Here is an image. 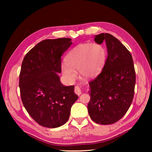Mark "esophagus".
<instances>
[{"label": "esophagus", "mask_w": 152, "mask_h": 152, "mask_svg": "<svg viewBox=\"0 0 152 152\" xmlns=\"http://www.w3.org/2000/svg\"><path fill=\"white\" fill-rule=\"evenodd\" d=\"M74 92H75V93L78 95V96H80L82 94V92H81V90L79 86H76L75 88H74Z\"/></svg>", "instance_id": "esophagus-1"}]
</instances>
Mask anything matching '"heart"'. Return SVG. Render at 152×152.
<instances>
[{
	"mask_svg": "<svg viewBox=\"0 0 152 152\" xmlns=\"http://www.w3.org/2000/svg\"><path fill=\"white\" fill-rule=\"evenodd\" d=\"M106 59L107 51L102 45L82 43L69 51L66 64L61 65V72L70 82L75 80L78 70L82 78H92L102 70Z\"/></svg>",
	"mask_w": 152,
	"mask_h": 152,
	"instance_id": "heart-1",
	"label": "heart"
}]
</instances>
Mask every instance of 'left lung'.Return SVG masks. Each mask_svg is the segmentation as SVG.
Returning a JSON list of instances; mask_svg holds the SVG:
<instances>
[{"mask_svg": "<svg viewBox=\"0 0 152 152\" xmlns=\"http://www.w3.org/2000/svg\"><path fill=\"white\" fill-rule=\"evenodd\" d=\"M99 44L104 41L108 56L101 72L89 82L88 111L98 124L109 125L124 116L134 96L135 72L132 54L109 33L95 35Z\"/></svg>", "mask_w": 152, "mask_h": 152, "instance_id": "1", "label": "left lung"}]
</instances>
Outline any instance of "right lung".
Here are the masks:
<instances>
[{
	"mask_svg": "<svg viewBox=\"0 0 152 152\" xmlns=\"http://www.w3.org/2000/svg\"><path fill=\"white\" fill-rule=\"evenodd\" d=\"M70 38L45 39L38 43L23 60L19 75L22 102L38 124L48 128L63 125L78 99L74 86H64L61 56L72 45Z\"/></svg>",
	"mask_w": 152,
	"mask_h": 152,
	"instance_id": "1",
	"label": "right lung"
}]
</instances>
